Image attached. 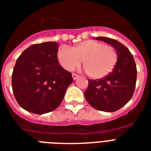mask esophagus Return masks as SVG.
<instances>
[{
  "label": "esophagus",
  "mask_w": 151,
  "mask_h": 151,
  "mask_svg": "<svg viewBox=\"0 0 151 151\" xmlns=\"http://www.w3.org/2000/svg\"><path fill=\"white\" fill-rule=\"evenodd\" d=\"M72 79H74V80H76V79L79 78V76H78V75H76V74H72Z\"/></svg>",
  "instance_id": "obj_1"
}]
</instances>
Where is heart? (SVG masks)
Listing matches in <instances>:
<instances>
[{
    "instance_id": "obj_1",
    "label": "heart",
    "mask_w": 151,
    "mask_h": 151,
    "mask_svg": "<svg viewBox=\"0 0 151 151\" xmlns=\"http://www.w3.org/2000/svg\"><path fill=\"white\" fill-rule=\"evenodd\" d=\"M60 65L72 71L83 60L86 73L92 79H101L109 74L117 61V54L112 46L95 40H86L73 49L63 45L57 52Z\"/></svg>"
}]
</instances>
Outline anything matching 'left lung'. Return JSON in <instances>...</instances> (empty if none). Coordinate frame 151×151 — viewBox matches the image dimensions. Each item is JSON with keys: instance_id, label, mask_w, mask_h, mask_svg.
Returning a JSON list of instances; mask_svg holds the SVG:
<instances>
[{"instance_id": "1", "label": "left lung", "mask_w": 151, "mask_h": 151, "mask_svg": "<svg viewBox=\"0 0 151 151\" xmlns=\"http://www.w3.org/2000/svg\"><path fill=\"white\" fill-rule=\"evenodd\" d=\"M97 40L109 44L115 49L117 61L113 72L103 79H88V88L84 96L91 106L98 110L115 112L132 99L136 83V65L131 52L117 40L97 37Z\"/></svg>"}]
</instances>
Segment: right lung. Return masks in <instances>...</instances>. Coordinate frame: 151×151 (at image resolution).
I'll list each match as a JSON object with an SVG mask.
<instances>
[{"label":"right lung","instance_id":"right-lung-1","mask_svg":"<svg viewBox=\"0 0 151 151\" xmlns=\"http://www.w3.org/2000/svg\"><path fill=\"white\" fill-rule=\"evenodd\" d=\"M56 42L34 44L19 57L12 76L14 96L25 110L44 114L60 106L73 82L72 74L59 65Z\"/></svg>","mask_w":151,"mask_h":151}]
</instances>
